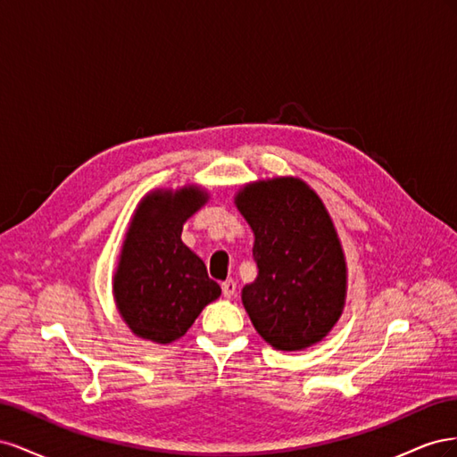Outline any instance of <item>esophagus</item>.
Returning a JSON list of instances; mask_svg holds the SVG:
<instances>
[{"mask_svg":"<svg viewBox=\"0 0 457 457\" xmlns=\"http://www.w3.org/2000/svg\"><path fill=\"white\" fill-rule=\"evenodd\" d=\"M220 289H223V295H225L227 299H230V297L234 295V292H237V282H234V280H227V282L220 284Z\"/></svg>","mask_w":457,"mask_h":457,"instance_id":"34e87169","label":"esophagus"}]
</instances>
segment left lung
Segmentation results:
<instances>
[{
	"instance_id": "left-lung-1",
	"label": "left lung",
	"mask_w": 457,
	"mask_h": 457,
	"mask_svg": "<svg viewBox=\"0 0 457 457\" xmlns=\"http://www.w3.org/2000/svg\"><path fill=\"white\" fill-rule=\"evenodd\" d=\"M234 204L255 237L259 272L242 303L257 334L278 351L322 341L347 295V265L326 205L295 177L245 185Z\"/></svg>"
}]
</instances>
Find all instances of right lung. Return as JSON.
Returning <instances> with one entry per match:
<instances>
[{
	"mask_svg": "<svg viewBox=\"0 0 457 457\" xmlns=\"http://www.w3.org/2000/svg\"><path fill=\"white\" fill-rule=\"evenodd\" d=\"M188 185L152 190L131 217L114 274V299L137 337L168 345L187 334L205 305L220 295L204 261L181 240L185 220L207 202Z\"/></svg>",
	"mask_w": 457,
	"mask_h": 457,
	"instance_id": "add662e5",
	"label": "right lung"
}]
</instances>
